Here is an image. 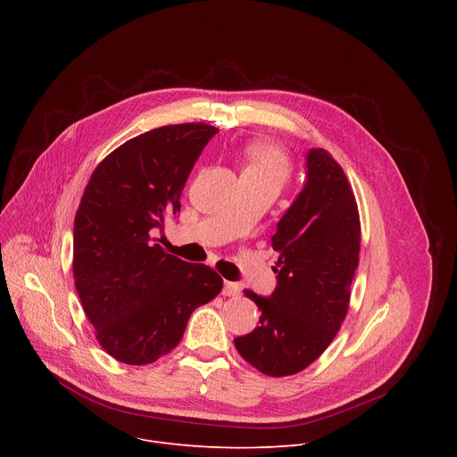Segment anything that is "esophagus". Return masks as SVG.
Wrapping results in <instances>:
<instances>
[{
  "instance_id": "esophagus-1",
  "label": "esophagus",
  "mask_w": 457,
  "mask_h": 457,
  "mask_svg": "<svg viewBox=\"0 0 457 457\" xmlns=\"http://www.w3.org/2000/svg\"><path fill=\"white\" fill-rule=\"evenodd\" d=\"M222 295L224 296H237V295H240V286L237 282H224Z\"/></svg>"
}]
</instances>
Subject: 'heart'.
I'll return each mask as SVG.
<instances>
[{
    "mask_svg": "<svg viewBox=\"0 0 457 457\" xmlns=\"http://www.w3.org/2000/svg\"><path fill=\"white\" fill-rule=\"evenodd\" d=\"M245 161H247V164H245L242 175L270 180V182L277 184L278 187L284 186V182L287 180V177L291 173V162H289L287 155L273 145L254 143V145L247 146Z\"/></svg>",
    "mask_w": 457,
    "mask_h": 457,
    "instance_id": "heart-1",
    "label": "heart"
}]
</instances>
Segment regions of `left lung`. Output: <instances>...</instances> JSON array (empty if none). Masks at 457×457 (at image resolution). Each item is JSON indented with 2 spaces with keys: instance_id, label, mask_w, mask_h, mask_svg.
I'll return each instance as SVG.
<instances>
[{
  "instance_id": "1",
  "label": "left lung",
  "mask_w": 457,
  "mask_h": 457,
  "mask_svg": "<svg viewBox=\"0 0 457 457\" xmlns=\"http://www.w3.org/2000/svg\"><path fill=\"white\" fill-rule=\"evenodd\" d=\"M305 166V184L271 237L277 287L271 296L244 291L262 314L235 338L245 361L275 378L303 370L329 347L358 268L360 215L344 170L321 148L309 150Z\"/></svg>"
}]
</instances>
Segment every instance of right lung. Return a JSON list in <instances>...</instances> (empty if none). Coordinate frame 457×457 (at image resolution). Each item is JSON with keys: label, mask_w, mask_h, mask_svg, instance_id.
I'll return each mask as SVG.
<instances>
[{"label": "right lung", "mask_w": 457, "mask_h": 457, "mask_svg": "<svg viewBox=\"0 0 457 457\" xmlns=\"http://www.w3.org/2000/svg\"><path fill=\"white\" fill-rule=\"evenodd\" d=\"M204 122L161 126L113 150L92 173L74 220V280L101 347L148 365L180 342L191 312L222 278L168 254L155 235L180 212V193L208 141Z\"/></svg>", "instance_id": "1"}]
</instances>
